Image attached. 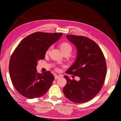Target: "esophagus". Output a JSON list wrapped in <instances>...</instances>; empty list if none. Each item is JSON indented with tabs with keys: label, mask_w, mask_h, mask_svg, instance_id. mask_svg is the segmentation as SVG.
<instances>
[{
	"label": "esophagus",
	"mask_w": 121,
	"mask_h": 121,
	"mask_svg": "<svg viewBox=\"0 0 121 121\" xmlns=\"http://www.w3.org/2000/svg\"><path fill=\"white\" fill-rule=\"evenodd\" d=\"M54 77H55V79H57L60 78V76L58 75H57V74H55V75H54Z\"/></svg>",
	"instance_id": "34e87169"
}]
</instances>
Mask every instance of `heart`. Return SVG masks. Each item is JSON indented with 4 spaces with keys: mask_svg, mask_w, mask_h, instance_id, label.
<instances>
[{
    "mask_svg": "<svg viewBox=\"0 0 121 121\" xmlns=\"http://www.w3.org/2000/svg\"><path fill=\"white\" fill-rule=\"evenodd\" d=\"M60 50L62 52L63 54L68 53H70L72 50V46H71L70 43L67 42H63L60 45ZM50 51V49L49 48L46 51V54H48Z\"/></svg>",
    "mask_w": 121,
    "mask_h": 121,
    "instance_id": "1",
    "label": "heart"
}]
</instances>
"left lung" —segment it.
Listing matches in <instances>:
<instances>
[{
	"instance_id": "1",
	"label": "left lung",
	"mask_w": 121,
	"mask_h": 121,
	"mask_svg": "<svg viewBox=\"0 0 121 121\" xmlns=\"http://www.w3.org/2000/svg\"><path fill=\"white\" fill-rule=\"evenodd\" d=\"M67 38L75 46L77 55L66 73L80 79L72 80L65 75L67 84L63 92L73 102H87L99 92L104 84L107 72L105 58L98 44L89 38L73 35H67Z\"/></svg>"
}]
</instances>
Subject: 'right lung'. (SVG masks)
<instances>
[{"label": "right lung", "instance_id": "1", "mask_svg": "<svg viewBox=\"0 0 121 121\" xmlns=\"http://www.w3.org/2000/svg\"><path fill=\"white\" fill-rule=\"evenodd\" d=\"M62 33L35 32L23 39L15 49L9 63V73L16 90L28 99L39 98L51 87L54 76L50 71L37 72L38 61L60 39Z\"/></svg>", "mask_w": 121, "mask_h": 121}]
</instances>
